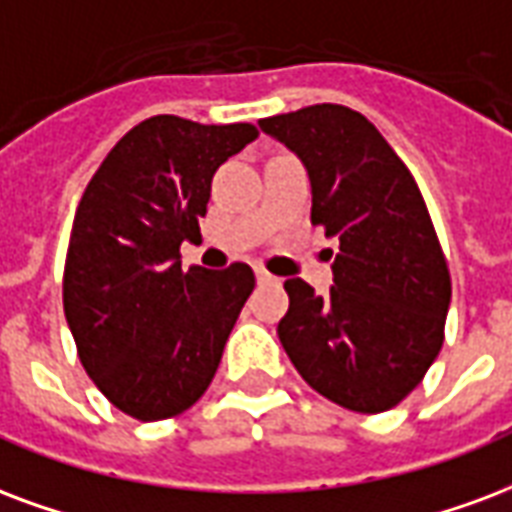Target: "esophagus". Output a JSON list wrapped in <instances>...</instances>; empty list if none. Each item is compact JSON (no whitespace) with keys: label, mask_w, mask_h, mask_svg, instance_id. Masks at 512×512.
<instances>
[{"label":"esophagus","mask_w":512,"mask_h":512,"mask_svg":"<svg viewBox=\"0 0 512 512\" xmlns=\"http://www.w3.org/2000/svg\"><path fill=\"white\" fill-rule=\"evenodd\" d=\"M255 276H257V282H260V285H268V282H274V276L268 274L266 268H255Z\"/></svg>","instance_id":"34e87169"}]
</instances>
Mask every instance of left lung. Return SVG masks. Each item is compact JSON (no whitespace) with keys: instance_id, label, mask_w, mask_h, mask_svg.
<instances>
[{"instance_id":"obj_1","label":"left lung","mask_w":512,"mask_h":512,"mask_svg":"<svg viewBox=\"0 0 512 512\" xmlns=\"http://www.w3.org/2000/svg\"><path fill=\"white\" fill-rule=\"evenodd\" d=\"M312 181V225L339 241L333 287L287 279L279 342L314 391L352 412H385L423 380L445 342L448 260L429 208L372 121L344 105L260 119Z\"/></svg>"}]
</instances>
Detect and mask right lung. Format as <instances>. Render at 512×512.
Listing matches in <instances>:
<instances>
[{
    "mask_svg": "<svg viewBox=\"0 0 512 512\" xmlns=\"http://www.w3.org/2000/svg\"><path fill=\"white\" fill-rule=\"evenodd\" d=\"M257 138L252 124L151 116L108 151L83 192L64 263V317L113 407L165 420L206 393L255 274L246 263L181 271L211 179Z\"/></svg>",
    "mask_w": 512,
    "mask_h": 512,
    "instance_id": "obj_1",
    "label": "right lung"
}]
</instances>
